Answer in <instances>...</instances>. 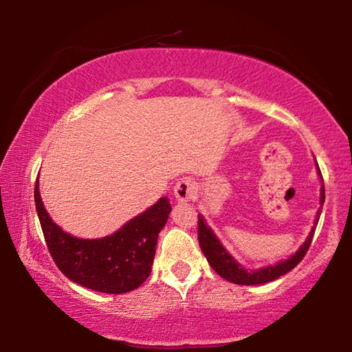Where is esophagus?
Masks as SVG:
<instances>
[{
	"instance_id": "34e87169",
	"label": "esophagus",
	"mask_w": 352,
	"mask_h": 352,
	"mask_svg": "<svg viewBox=\"0 0 352 352\" xmlns=\"http://www.w3.org/2000/svg\"><path fill=\"white\" fill-rule=\"evenodd\" d=\"M174 195L178 201H188L195 195V186L189 178H182L180 182H177L174 188Z\"/></svg>"
}]
</instances>
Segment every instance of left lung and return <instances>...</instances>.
Here are the masks:
<instances>
[{
	"label": "left lung",
	"mask_w": 352,
	"mask_h": 352,
	"mask_svg": "<svg viewBox=\"0 0 352 352\" xmlns=\"http://www.w3.org/2000/svg\"><path fill=\"white\" fill-rule=\"evenodd\" d=\"M318 174L321 175L320 169H318ZM323 204H324V184L321 186V205ZM320 214H321V210L317 214L315 226L318 223ZM315 226L312 228L311 234L307 236L306 242L302 243L300 250H298L294 256H290V258L285 261L278 262L275 265H269V267H264V269L253 270V272L242 269V267L237 264L233 258H231L228 252L222 247V243L219 242L216 234L212 233V230L206 225L201 214H199V243H200L201 252H204L208 262H210V265L212 267V270L216 272L217 275L225 278L226 281L239 284V285H258V284L275 281V279L285 275V273L290 272L292 269H295V267L300 264L302 258L306 256L309 247H311L312 237L315 233Z\"/></svg>",
	"instance_id": "left-lung-1"
}]
</instances>
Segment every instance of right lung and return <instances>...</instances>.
<instances>
[{
  "mask_svg": "<svg viewBox=\"0 0 352 352\" xmlns=\"http://www.w3.org/2000/svg\"><path fill=\"white\" fill-rule=\"evenodd\" d=\"M34 197L47 250L58 270L73 283L102 294H126L151 275L158 234L172 210L168 197L102 239H79L52 222L40 197L38 180Z\"/></svg>",
  "mask_w": 352,
  "mask_h": 352,
  "instance_id": "add662e5",
  "label": "right lung"
}]
</instances>
